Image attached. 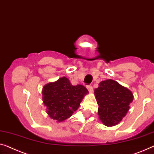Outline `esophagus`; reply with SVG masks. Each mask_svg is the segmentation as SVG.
Returning <instances> with one entry per match:
<instances>
[{
  "label": "esophagus",
  "mask_w": 154,
  "mask_h": 154,
  "mask_svg": "<svg viewBox=\"0 0 154 154\" xmlns=\"http://www.w3.org/2000/svg\"><path fill=\"white\" fill-rule=\"evenodd\" d=\"M86 88H87V89H88V91L90 92V93H92V92H93V86H91V85H89V86H87Z\"/></svg>",
  "instance_id": "34e87169"
}]
</instances>
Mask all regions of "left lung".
I'll list each match as a JSON object with an SVG mask.
<instances>
[{"mask_svg":"<svg viewBox=\"0 0 154 154\" xmlns=\"http://www.w3.org/2000/svg\"><path fill=\"white\" fill-rule=\"evenodd\" d=\"M95 95L99 118L107 127L118 125L122 120L134 98L131 91L112 79L101 82Z\"/></svg>","mask_w":154,"mask_h":154,"instance_id":"obj_1","label":"left lung"}]
</instances>
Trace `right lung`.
Returning <instances> with one entry per match:
<instances>
[{"mask_svg":"<svg viewBox=\"0 0 154 154\" xmlns=\"http://www.w3.org/2000/svg\"><path fill=\"white\" fill-rule=\"evenodd\" d=\"M88 91L82 85L72 86L68 78L63 77L49 83L43 88V100L47 113L57 122L70 118L79 108L82 100Z\"/></svg>","mask_w":154,"mask_h":154,"instance_id":"1","label":"right lung"}]
</instances>
